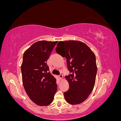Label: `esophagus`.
Masks as SVG:
<instances>
[{
  "instance_id": "1",
  "label": "esophagus",
  "mask_w": 121,
  "mask_h": 121,
  "mask_svg": "<svg viewBox=\"0 0 121 121\" xmlns=\"http://www.w3.org/2000/svg\"><path fill=\"white\" fill-rule=\"evenodd\" d=\"M59 77H60V79H62L63 78V75H62V74H60V75H59Z\"/></svg>"
}]
</instances>
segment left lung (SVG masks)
Masks as SVG:
<instances>
[{"label": "left lung", "instance_id": "8db88e82", "mask_svg": "<svg viewBox=\"0 0 121 121\" xmlns=\"http://www.w3.org/2000/svg\"><path fill=\"white\" fill-rule=\"evenodd\" d=\"M56 52L67 58L71 74L65 76L69 89L64 94L68 103L78 104L85 101L92 92L97 73L96 57L86 44L76 40L60 41Z\"/></svg>", "mask_w": 121, "mask_h": 121}]
</instances>
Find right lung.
<instances>
[{
	"mask_svg": "<svg viewBox=\"0 0 121 121\" xmlns=\"http://www.w3.org/2000/svg\"><path fill=\"white\" fill-rule=\"evenodd\" d=\"M57 42H36L23 55L21 71L24 87L30 99L38 105H49L57 91L56 79L49 72L46 61Z\"/></svg>",
	"mask_w": 121,
	"mask_h": 121,
	"instance_id": "add662e5",
	"label": "right lung"
}]
</instances>
